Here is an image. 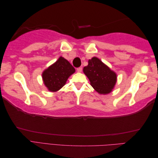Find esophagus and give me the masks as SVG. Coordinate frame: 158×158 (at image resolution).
<instances>
[{
    "label": "esophagus",
    "mask_w": 158,
    "mask_h": 158,
    "mask_svg": "<svg viewBox=\"0 0 158 158\" xmlns=\"http://www.w3.org/2000/svg\"><path fill=\"white\" fill-rule=\"evenodd\" d=\"M82 71V67H79L77 69V72L78 73H81Z\"/></svg>",
    "instance_id": "1"
}]
</instances>
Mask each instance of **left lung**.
<instances>
[{"instance_id":"1","label":"left lung","mask_w":158,"mask_h":158,"mask_svg":"<svg viewBox=\"0 0 158 158\" xmlns=\"http://www.w3.org/2000/svg\"><path fill=\"white\" fill-rule=\"evenodd\" d=\"M83 72L91 85L99 94L111 93L117 83V74L96 56L88 60V64L84 66Z\"/></svg>"}]
</instances>
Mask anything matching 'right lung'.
Here are the masks:
<instances>
[{"mask_svg": "<svg viewBox=\"0 0 158 158\" xmlns=\"http://www.w3.org/2000/svg\"><path fill=\"white\" fill-rule=\"evenodd\" d=\"M75 71V69L67 60L60 56L55 63L43 72V82L49 91L56 92L64 86L70 76Z\"/></svg>", "mask_w": 158, "mask_h": 158, "instance_id": "1", "label": "right lung"}]
</instances>
